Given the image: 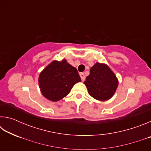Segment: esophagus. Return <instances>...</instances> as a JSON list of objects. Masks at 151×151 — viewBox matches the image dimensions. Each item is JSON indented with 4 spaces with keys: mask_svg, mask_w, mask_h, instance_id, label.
<instances>
[{
    "mask_svg": "<svg viewBox=\"0 0 151 151\" xmlns=\"http://www.w3.org/2000/svg\"><path fill=\"white\" fill-rule=\"evenodd\" d=\"M80 76H81V78L82 81H85V74H84L83 73H80Z\"/></svg>",
    "mask_w": 151,
    "mask_h": 151,
    "instance_id": "1",
    "label": "esophagus"
}]
</instances>
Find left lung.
<instances>
[{"label":"left lung","mask_w":151,"mask_h":151,"mask_svg":"<svg viewBox=\"0 0 151 151\" xmlns=\"http://www.w3.org/2000/svg\"><path fill=\"white\" fill-rule=\"evenodd\" d=\"M85 84L88 93L101 101L109 100L113 96L119 85L118 79L108 66L96 63L90 70Z\"/></svg>","instance_id":"left-lung-1"}]
</instances>
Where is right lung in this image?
I'll return each instance as SVG.
<instances>
[{
    "instance_id": "add662e5",
    "label": "right lung",
    "mask_w": 151,
    "mask_h": 151,
    "mask_svg": "<svg viewBox=\"0 0 151 151\" xmlns=\"http://www.w3.org/2000/svg\"><path fill=\"white\" fill-rule=\"evenodd\" d=\"M80 81L81 79L76 68L65 59L52 61L40 73L39 78V87L43 96L52 102L63 99Z\"/></svg>"
}]
</instances>
